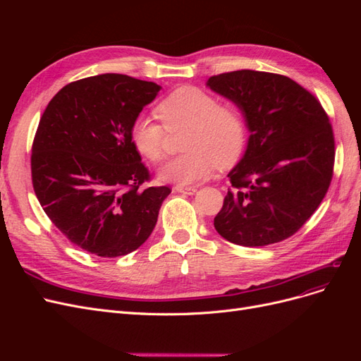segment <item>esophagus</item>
<instances>
[{"label": "esophagus", "instance_id": "esophagus-1", "mask_svg": "<svg viewBox=\"0 0 361 361\" xmlns=\"http://www.w3.org/2000/svg\"><path fill=\"white\" fill-rule=\"evenodd\" d=\"M174 190H176L178 192L188 194V195L197 192V187H183V185H176V187H174Z\"/></svg>", "mask_w": 361, "mask_h": 361}]
</instances>
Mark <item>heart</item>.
Returning a JSON list of instances; mask_svg holds the SVG:
<instances>
[{"instance_id":"1","label":"heart","mask_w":361,"mask_h":361,"mask_svg":"<svg viewBox=\"0 0 361 361\" xmlns=\"http://www.w3.org/2000/svg\"><path fill=\"white\" fill-rule=\"evenodd\" d=\"M164 125L140 116L130 126V140L141 155L161 162L167 154V130L187 128L182 138L185 154L169 161L159 178L183 187L199 183L218 167H228L241 157L245 141L244 118L235 106L218 104L216 97L197 87L185 85L158 104Z\"/></svg>"}]
</instances>
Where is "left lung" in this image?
Wrapping results in <instances>:
<instances>
[{
	"instance_id": "1",
	"label": "left lung",
	"mask_w": 361,
	"mask_h": 361,
	"mask_svg": "<svg viewBox=\"0 0 361 361\" xmlns=\"http://www.w3.org/2000/svg\"><path fill=\"white\" fill-rule=\"evenodd\" d=\"M206 85L243 111L250 130L243 159L227 174L228 190L215 231L228 243L264 247L309 220L329 191L334 135L321 102L285 75L235 71Z\"/></svg>"
}]
</instances>
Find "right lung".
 Here are the masks:
<instances>
[{
    "mask_svg": "<svg viewBox=\"0 0 361 361\" xmlns=\"http://www.w3.org/2000/svg\"><path fill=\"white\" fill-rule=\"evenodd\" d=\"M161 85L104 73L64 85L40 117L31 179L43 211L69 241L101 257L146 243L169 187L140 190L149 170L130 126Z\"/></svg>",
    "mask_w": 361,
    "mask_h": 361,
    "instance_id": "right-lung-1",
    "label": "right lung"
}]
</instances>
